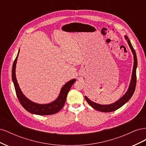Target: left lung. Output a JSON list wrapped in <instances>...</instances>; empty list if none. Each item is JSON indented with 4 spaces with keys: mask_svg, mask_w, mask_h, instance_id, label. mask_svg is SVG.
I'll return each mask as SVG.
<instances>
[{
    "mask_svg": "<svg viewBox=\"0 0 146 146\" xmlns=\"http://www.w3.org/2000/svg\"><path fill=\"white\" fill-rule=\"evenodd\" d=\"M125 38L126 40L127 41L128 44L131 48V52L133 54V58H134V64H133V72H132V76H131V82L130 83V86L129 88V90H127L126 93L123 95L122 98L116 101V102H114L112 104L110 105H100L96 104L94 102L91 101L88 99L86 96H85V98L87 102L88 103L90 106L94 108L95 110H98V111H102V112H112L115 111V110L119 109V108H121L122 106H123L125 103H127L128 101H129L130 98H131V96H133L135 90V88H136V68H137V57H136V54L135 50L133 48V46H132L129 40V38H128L127 36H125Z\"/></svg>",
    "mask_w": 146,
    "mask_h": 146,
    "instance_id": "left-lung-1",
    "label": "left lung"
}]
</instances>
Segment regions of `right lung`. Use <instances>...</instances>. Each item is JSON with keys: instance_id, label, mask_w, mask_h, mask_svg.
<instances>
[{"instance_id": "1", "label": "right lung", "mask_w": 146, "mask_h": 146, "mask_svg": "<svg viewBox=\"0 0 146 146\" xmlns=\"http://www.w3.org/2000/svg\"><path fill=\"white\" fill-rule=\"evenodd\" d=\"M19 53V50L18 54L17 55L16 59L14 61L12 68V79L13 83H14L16 93L20 102L22 106L30 113L38 114V115H50V114H55L58 113L60 110L63 107L65 104V102L67 98L68 92L69 91L72 85L76 81V79L69 81L66 83L62 87L60 91L59 96L55 101L48 104H38L34 103L33 102L28 99L22 92L19 86L18 83L17 82L16 77V65Z\"/></svg>"}]
</instances>
